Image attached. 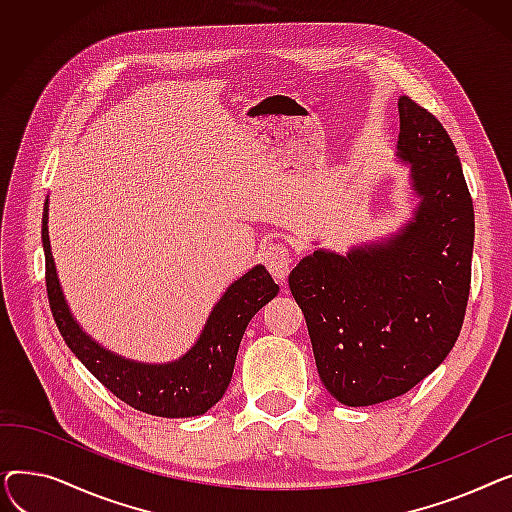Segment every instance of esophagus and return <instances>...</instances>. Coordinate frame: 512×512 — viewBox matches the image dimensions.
<instances>
[{
  "instance_id": "1",
  "label": "esophagus",
  "mask_w": 512,
  "mask_h": 512,
  "mask_svg": "<svg viewBox=\"0 0 512 512\" xmlns=\"http://www.w3.org/2000/svg\"><path fill=\"white\" fill-rule=\"evenodd\" d=\"M263 261H265V267L270 270V274L276 278V280H286L288 272H290V255H288V249L284 245H270L265 249L263 253Z\"/></svg>"
}]
</instances>
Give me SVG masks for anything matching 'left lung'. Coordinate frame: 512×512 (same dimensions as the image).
Returning <instances> with one entry per match:
<instances>
[{"label": "left lung", "mask_w": 512, "mask_h": 512, "mask_svg": "<svg viewBox=\"0 0 512 512\" xmlns=\"http://www.w3.org/2000/svg\"><path fill=\"white\" fill-rule=\"evenodd\" d=\"M396 157L419 199L396 232L346 255L315 249L288 276L315 365L346 407L409 392L452 351L465 319L473 201L444 126L402 95Z\"/></svg>", "instance_id": "obj_1"}]
</instances>
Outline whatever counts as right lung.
Masks as SVG:
<instances>
[{"label":"right lung","instance_id":"right-lung-1","mask_svg":"<svg viewBox=\"0 0 512 512\" xmlns=\"http://www.w3.org/2000/svg\"><path fill=\"white\" fill-rule=\"evenodd\" d=\"M47 220L49 199H45L41 226L47 297L56 326L78 361L126 405L155 417H197L222 400L232 380L242 334L253 315L280 290L270 272L255 265L234 280L213 305L197 342L182 357L168 363H141L105 348L74 319L51 255Z\"/></svg>","mask_w":512,"mask_h":512}]
</instances>
